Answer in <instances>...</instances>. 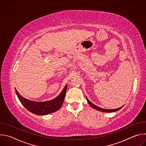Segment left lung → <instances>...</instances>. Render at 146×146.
<instances>
[{"label": "left lung", "mask_w": 146, "mask_h": 146, "mask_svg": "<svg viewBox=\"0 0 146 146\" xmlns=\"http://www.w3.org/2000/svg\"><path fill=\"white\" fill-rule=\"evenodd\" d=\"M86 99H87V100L88 103L90 104V106H91V107H92L93 108H94L95 109H96V110H99V111H103V112H106V113H112V112H114V111H116L119 110V109H121L123 107V106H122V107H121V108H119L115 109H102V108H99L98 106H96V105H94L93 103H92L88 100V99L87 97H86Z\"/></svg>", "instance_id": "left-lung-1"}]
</instances>
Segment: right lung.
Segmentation results:
<instances>
[{"instance_id": "add662e5", "label": "right lung", "mask_w": 146, "mask_h": 146, "mask_svg": "<svg viewBox=\"0 0 146 146\" xmlns=\"http://www.w3.org/2000/svg\"><path fill=\"white\" fill-rule=\"evenodd\" d=\"M68 86L64 87L60 94L55 99L47 102H35L28 100L21 95L15 89L16 94L23 105L29 111L36 115H43L52 113L59 110L64 101Z\"/></svg>"}]
</instances>
